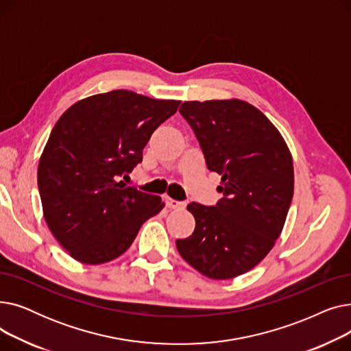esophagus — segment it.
Returning a JSON list of instances; mask_svg holds the SVG:
<instances>
[{"label": "esophagus", "instance_id": "obj_1", "mask_svg": "<svg viewBox=\"0 0 351 351\" xmlns=\"http://www.w3.org/2000/svg\"><path fill=\"white\" fill-rule=\"evenodd\" d=\"M166 206H168L169 209H182V208H185V204H183V202L175 200L172 197H166Z\"/></svg>", "mask_w": 351, "mask_h": 351}]
</instances>
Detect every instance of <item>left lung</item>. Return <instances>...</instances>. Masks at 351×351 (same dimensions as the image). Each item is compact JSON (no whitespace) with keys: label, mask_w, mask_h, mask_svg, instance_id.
Masks as SVG:
<instances>
[{"label":"left lung","mask_w":351,"mask_h":351,"mask_svg":"<svg viewBox=\"0 0 351 351\" xmlns=\"http://www.w3.org/2000/svg\"><path fill=\"white\" fill-rule=\"evenodd\" d=\"M179 112L192 126L208 169L222 175L216 206L189 204L195 230L178 239L179 254L213 280L259 265L280 236L294 189L293 158L279 129L242 99L188 101Z\"/></svg>","instance_id":"obj_1"}]
</instances>
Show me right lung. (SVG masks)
<instances>
[{"label": "right lung", "instance_id": "1", "mask_svg": "<svg viewBox=\"0 0 351 351\" xmlns=\"http://www.w3.org/2000/svg\"><path fill=\"white\" fill-rule=\"evenodd\" d=\"M179 104L115 89L75 102L55 123L40 158L38 188L45 222L72 259H117L165 208L160 196L126 186L121 176L142 160L151 135Z\"/></svg>", "mask_w": 351, "mask_h": 351}]
</instances>
